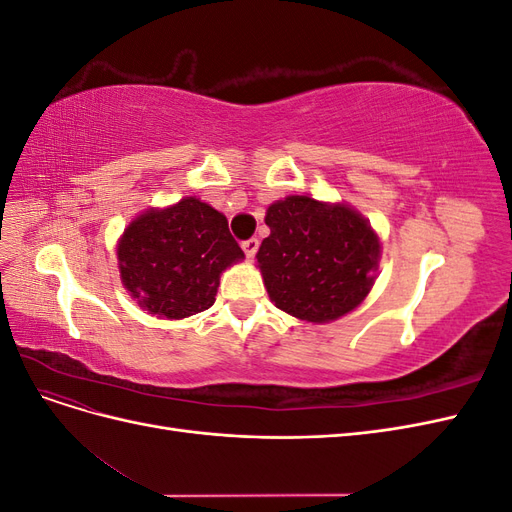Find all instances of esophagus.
Listing matches in <instances>:
<instances>
[{
    "mask_svg": "<svg viewBox=\"0 0 512 512\" xmlns=\"http://www.w3.org/2000/svg\"><path fill=\"white\" fill-rule=\"evenodd\" d=\"M241 247H243V252H245V256L247 258H254V254L258 252V239H247V241H243L241 243Z\"/></svg>",
    "mask_w": 512,
    "mask_h": 512,
    "instance_id": "1",
    "label": "esophagus"
}]
</instances>
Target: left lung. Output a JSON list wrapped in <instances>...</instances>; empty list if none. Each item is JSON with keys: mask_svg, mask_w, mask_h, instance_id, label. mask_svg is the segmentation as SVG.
<instances>
[{"mask_svg": "<svg viewBox=\"0 0 512 512\" xmlns=\"http://www.w3.org/2000/svg\"><path fill=\"white\" fill-rule=\"evenodd\" d=\"M265 222L271 235L256 258L275 307L322 324L363 303L374 286L380 239L359 211L286 196L267 209Z\"/></svg>", "mask_w": 512, "mask_h": 512, "instance_id": "left-lung-1", "label": "left lung"}]
</instances>
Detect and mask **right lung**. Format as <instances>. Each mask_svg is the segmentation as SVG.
Here are the masks:
<instances>
[{"mask_svg":"<svg viewBox=\"0 0 512 512\" xmlns=\"http://www.w3.org/2000/svg\"><path fill=\"white\" fill-rule=\"evenodd\" d=\"M243 258L226 215L194 196L141 213L117 243L123 288L149 314L166 320L209 309L222 271Z\"/></svg>","mask_w":512,"mask_h":512,"instance_id":"add662e5","label":"right lung"}]
</instances>
